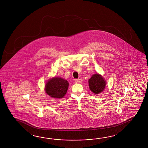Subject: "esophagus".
I'll return each instance as SVG.
<instances>
[{
    "label": "esophagus",
    "instance_id": "1",
    "mask_svg": "<svg viewBox=\"0 0 148 148\" xmlns=\"http://www.w3.org/2000/svg\"><path fill=\"white\" fill-rule=\"evenodd\" d=\"M75 83H82V80L81 79H75Z\"/></svg>",
    "mask_w": 148,
    "mask_h": 148
}]
</instances>
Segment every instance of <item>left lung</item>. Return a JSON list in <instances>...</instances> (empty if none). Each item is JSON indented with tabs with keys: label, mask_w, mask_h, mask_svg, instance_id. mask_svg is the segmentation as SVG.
Here are the masks:
<instances>
[{
	"label": "left lung",
	"mask_w": 148,
	"mask_h": 148,
	"mask_svg": "<svg viewBox=\"0 0 148 148\" xmlns=\"http://www.w3.org/2000/svg\"><path fill=\"white\" fill-rule=\"evenodd\" d=\"M89 84L91 91L95 94H98L105 89L106 81L100 74H95L89 79Z\"/></svg>",
	"instance_id": "obj_1"
}]
</instances>
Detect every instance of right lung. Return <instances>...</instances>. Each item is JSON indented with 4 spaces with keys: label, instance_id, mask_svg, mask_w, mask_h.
Masks as SVG:
<instances>
[{
    "label": "right lung",
    "instance_id": "obj_1",
    "mask_svg": "<svg viewBox=\"0 0 148 148\" xmlns=\"http://www.w3.org/2000/svg\"><path fill=\"white\" fill-rule=\"evenodd\" d=\"M69 83L60 77H53L47 82L45 87L46 93L54 98H62L66 95Z\"/></svg>",
    "mask_w": 148,
    "mask_h": 148
}]
</instances>
